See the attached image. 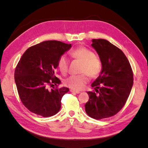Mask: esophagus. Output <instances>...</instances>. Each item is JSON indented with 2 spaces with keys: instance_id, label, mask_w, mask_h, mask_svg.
Returning a JSON list of instances; mask_svg holds the SVG:
<instances>
[{
  "instance_id": "1",
  "label": "esophagus",
  "mask_w": 148,
  "mask_h": 148,
  "mask_svg": "<svg viewBox=\"0 0 148 148\" xmlns=\"http://www.w3.org/2000/svg\"><path fill=\"white\" fill-rule=\"evenodd\" d=\"M70 91L71 92H76V93H77V94H79V93H80V91H77V90H74V89H70Z\"/></svg>"
}]
</instances>
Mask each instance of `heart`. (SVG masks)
I'll return each mask as SVG.
<instances>
[{"instance_id":"obj_1","label":"heart","mask_w":148,"mask_h":148,"mask_svg":"<svg viewBox=\"0 0 148 148\" xmlns=\"http://www.w3.org/2000/svg\"><path fill=\"white\" fill-rule=\"evenodd\" d=\"M70 56L74 59L82 62L80 75H73L66 78L64 84L74 90H82L89 81V75L95 78L100 74L102 70V62L95 52L84 47L79 46L70 51ZM69 60L65 55L61 56L58 60V66L62 73H66L69 69Z\"/></svg>"}]
</instances>
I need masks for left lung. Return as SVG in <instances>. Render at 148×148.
Instances as JSON below:
<instances>
[{"mask_svg": "<svg viewBox=\"0 0 148 148\" xmlns=\"http://www.w3.org/2000/svg\"><path fill=\"white\" fill-rule=\"evenodd\" d=\"M92 47L102 62V71L87 92L86 114L96 120L114 116L123 108L130 94L133 73L130 62L119 48L104 39H93Z\"/></svg>", "mask_w": 148, "mask_h": 148, "instance_id": "obj_1", "label": "left lung"}]
</instances>
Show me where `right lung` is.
<instances>
[{"instance_id": "add662e5", "label": "right lung", "mask_w": 148, "mask_h": 148, "mask_svg": "<svg viewBox=\"0 0 148 148\" xmlns=\"http://www.w3.org/2000/svg\"><path fill=\"white\" fill-rule=\"evenodd\" d=\"M71 47V44L46 41L29 47L21 56L15 81L21 102L31 112L47 117L60 110L62 98L69 89L58 87L60 80L55 71L59 57ZM53 84L56 87L49 90Z\"/></svg>"}]
</instances>
